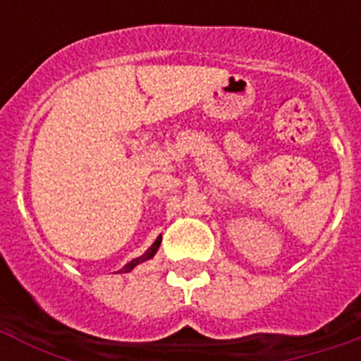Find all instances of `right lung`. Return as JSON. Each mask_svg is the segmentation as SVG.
Segmentation results:
<instances>
[{
    "instance_id": "add662e5",
    "label": "right lung",
    "mask_w": 361,
    "mask_h": 361,
    "mask_svg": "<svg viewBox=\"0 0 361 361\" xmlns=\"http://www.w3.org/2000/svg\"><path fill=\"white\" fill-rule=\"evenodd\" d=\"M161 240H162V237H161V235H159V237H157V240L153 242V244L149 245L148 250H146L145 253L141 255V257L133 258L132 262H128V264H126V266H124L123 269H119V271H117V273H130V271H132L133 267H135V266H139V264L146 262V260H149V258H153V257H155V253H157V250H159V245H161Z\"/></svg>"
}]
</instances>
